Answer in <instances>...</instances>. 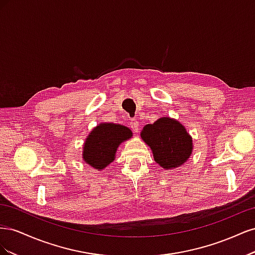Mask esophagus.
<instances>
[{
	"instance_id": "34e87169",
	"label": "esophagus",
	"mask_w": 255,
	"mask_h": 255,
	"mask_svg": "<svg viewBox=\"0 0 255 255\" xmlns=\"http://www.w3.org/2000/svg\"><path fill=\"white\" fill-rule=\"evenodd\" d=\"M139 126H140L139 121H137V120L130 121V128H132L134 132H138V129H139Z\"/></svg>"
}]
</instances>
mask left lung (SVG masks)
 <instances>
[{
  "instance_id": "8db88e82",
  "label": "left lung",
  "mask_w": 255,
  "mask_h": 255,
  "mask_svg": "<svg viewBox=\"0 0 255 255\" xmlns=\"http://www.w3.org/2000/svg\"><path fill=\"white\" fill-rule=\"evenodd\" d=\"M140 137L150 146L155 163L165 170H173L186 163L194 150L186 128L170 117H161L144 126Z\"/></svg>"
}]
</instances>
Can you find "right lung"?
Here are the masks:
<instances>
[{"instance_id": "right-lung-1", "label": "right lung", "mask_w": 255, "mask_h": 255, "mask_svg": "<svg viewBox=\"0 0 255 255\" xmlns=\"http://www.w3.org/2000/svg\"><path fill=\"white\" fill-rule=\"evenodd\" d=\"M128 128L116 123H100L92 128L83 144L82 157L90 167L103 170L116 158L119 145L132 138Z\"/></svg>"}]
</instances>
